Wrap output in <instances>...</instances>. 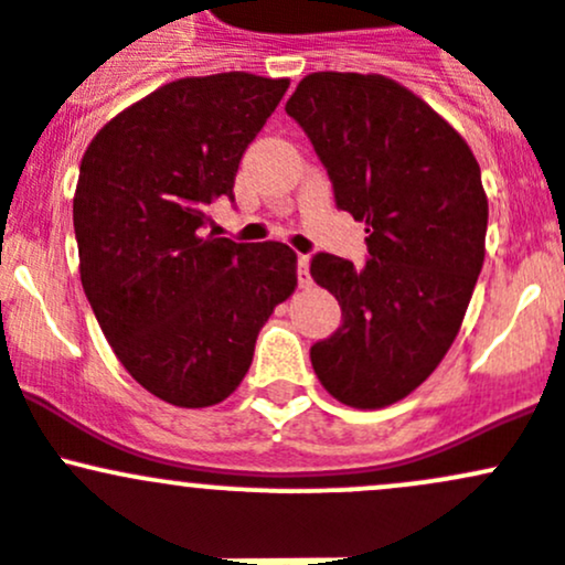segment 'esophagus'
<instances>
[{
  "mask_svg": "<svg viewBox=\"0 0 565 565\" xmlns=\"http://www.w3.org/2000/svg\"><path fill=\"white\" fill-rule=\"evenodd\" d=\"M298 284H300V287H309V284H311L309 254H298Z\"/></svg>",
  "mask_w": 565,
  "mask_h": 565,
  "instance_id": "esophagus-1",
  "label": "esophagus"
}]
</instances>
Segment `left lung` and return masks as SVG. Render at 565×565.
<instances>
[{"instance_id": "1", "label": "left lung", "mask_w": 565, "mask_h": 565, "mask_svg": "<svg viewBox=\"0 0 565 565\" xmlns=\"http://www.w3.org/2000/svg\"><path fill=\"white\" fill-rule=\"evenodd\" d=\"M287 114L328 169L335 207L369 232L363 267L311 256V276L341 306L311 366L341 404L388 407L435 372L459 333L483 265L481 169L435 108L385 76L311 73Z\"/></svg>"}]
</instances>
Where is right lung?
I'll list each match as a JSON object with an SVG mask.
<instances>
[{
  "label": "right lung",
  "instance_id": "add662e5",
  "mask_svg": "<svg viewBox=\"0 0 565 565\" xmlns=\"http://www.w3.org/2000/svg\"><path fill=\"white\" fill-rule=\"evenodd\" d=\"M287 78H180L106 122L73 199L82 287L130 377L174 407H210L246 377L256 335L295 292V250L204 235L235 202L246 147Z\"/></svg>",
  "mask_w": 565,
  "mask_h": 565
}]
</instances>
